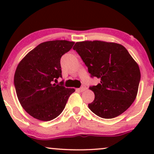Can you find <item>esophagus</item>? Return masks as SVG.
<instances>
[{"label":"esophagus","instance_id":"esophagus-1","mask_svg":"<svg viewBox=\"0 0 154 154\" xmlns=\"http://www.w3.org/2000/svg\"><path fill=\"white\" fill-rule=\"evenodd\" d=\"M79 91H81V92H83V91H85L86 90V86L85 85H82V87H81L80 88H79Z\"/></svg>","mask_w":154,"mask_h":154}]
</instances>
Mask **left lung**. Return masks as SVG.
<instances>
[{
    "instance_id": "obj_1",
    "label": "left lung",
    "mask_w": 154,
    "mask_h": 154,
    "mask_svg": "<svg viewBox=\"0 0 154 154\" xmlns=\"http://www.w3.org/2000/svg\"><path fill=\"white\" fill-rule=\"evenodd\" d=\"M73 49L88 67L91 77L100 79L90 89L95 99L88 107L104 119L125 112L135 100L140 80L138 64L123 45L93 40L77 42Z\"/></svg>"
}]
</instances>
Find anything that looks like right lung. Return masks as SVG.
I'll use <instances>...</instances> for the list:
<instances>
[{"label": "right lung", "mask_w": 154, "mask_h": 154, "mask_svg": "<svg viewBox=\"0 0 154 154\" xmlns=\"http://www.w3.org/2000/svg\"><path fill=\"white\" fill-rule=\"evenodd\" d=\"M75 42L52 40L39 44L19 63L14 85L19 103L29 115L41 121H50L61 114L74 88L56 85L62 77L61 56Z\"/></svg>", "instance_id": "right-lung-1"}]
</instances>
